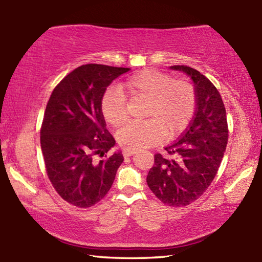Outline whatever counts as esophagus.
<instances>
[{
  "mask_svg": "<svg viewBox=\"0 0 262 262\" xmlns=\"http://www.w3.org/2000/svg\"><path fill=\"white\" fill-rule=\"evenodd\" d=\"M134 154H136V151H127V149H124V151H122V155H124V158H129Z\"/></svg>",
  "mask_w": 262,
  "mask_h": 262,
  "instance_id": "34e87169",
  "label": "esophagus"
}]
</instances>
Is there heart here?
Instances as JSON below:
<instances>
[{"mask_svg": "<svg viewBox=\"0 0 262 262\" xmlns=\"http://www.w3.org/2000/svg\"><path fill=\"white\" fill-rule=\"evenodd\" d=\"M120 89L132 99L146 101V121L125 127L117 134V142L127 151H140L157 145L163 140H174L190 125L197 108L193 85L185 79L155 70H142L122 83ZM104 121L120 128L128 120L125 99L117 90L104 93L100 102Z\"/></svg>", "mask_w": 262, "mask_h": 262, "instance_id": "b5f03b06", "label": "heart"}]
</instances>
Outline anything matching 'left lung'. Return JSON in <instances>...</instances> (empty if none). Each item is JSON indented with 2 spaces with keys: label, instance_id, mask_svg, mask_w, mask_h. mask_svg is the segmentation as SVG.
Masks as SVG:
<instances>
[{
  "label": "left lung",
  "instance_id": "left-lung-1",
  "mask_svg": "<svg viewBox=\"0 0 262 262\" xmlns=\"http://www.w3.org/2000/svg\"><path fill=\"white\" fill-rule=\"evenodd\" d=\"M191 77L197 94L194 118L178 142L154 155L147 186L166 206L185 207L207 190L224 157L229 140L226 110L216 86L190 66L173 65Z\"/></svg>",
  "mask_w": 262,
  "mask_h": 262
}]
</instances>
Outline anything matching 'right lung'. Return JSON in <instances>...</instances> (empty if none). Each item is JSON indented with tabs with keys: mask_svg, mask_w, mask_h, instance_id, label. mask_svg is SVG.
<instances>
[{
	"mask_svg": "<svg viewBox=\"0 0 262 262\" xmlns=\"http://www.w3.org/2000/svg\"><path fill=\"white\" fill-rule=\"evenodd\" d=\"M128 71L79 66L55 86L47 102L40 128L47 176L59 196L76 207L99 203L124 161L121 152L105 155L116 141L105 128L100 102L110 83Z\"/></svg>",
	"mask_w": 262,
	"mask_h": 262,
	"instance_id": "obj_1",
	"label": "right lung"
}]
</instances>
